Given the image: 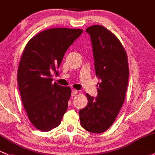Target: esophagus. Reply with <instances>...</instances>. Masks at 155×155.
<instances>
[{"label": "esophagus", "mask_w": 155, "mask_h": 155, "mask_svg": "<svg viewBox=\"0 0 155 155\" xmlns=\"http://www.w3.org/2000/svg\"><path fill=\"white\" fill-rule=\"evenodd\" d=\"M78 94V90H76V89H72V90H71V96H72V97H74V96L77 95Z\"/></svg>", "instance_id": "1"}]
</instances>
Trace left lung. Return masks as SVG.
Returning a JSON list of instances; mask_svg holds the SVG:
<instances>
[{
  "instance_id": "obj_1",
  "label": "left lung",
  "mask_w": 155,
  "mask_h": 155,
  "mask_svg": "<svg viewBox=\"0 0 155 155\" xmlns=\"http://www.w3.org/2000/svg\"><path fill=\"white\" fill-rule=\"evenodd\" d=\"M90 35L97 84V97L86 94L88 104L80 111L82 127L91 133L106 131L114 124L126 97L129 63L124 46L106 27L94 25L86 29Z\"/></svg>"
}]
</instances>
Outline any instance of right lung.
I'll list each match as a JSON object with an SVG mask.
<instances>
[{
    "instance_id": "add662e5",
    "label": "right lung",
    "mask_w": 155,
    "mask_h": 155,
    "mask_svg": "<svg viewBox=\"0 0 155 155\" xmlns=\"http://www.w3.org/2000/svg\"><path fill=\"white\" fill-rule=\"evenodd\" d=\"M83 29L52 28L41 31L28 41L18 69V82L24 107L33 126L49 131L61 124L71 97L69 86L52 84L54 71L65 52Z\"/></svg>"
}]
</instances>
